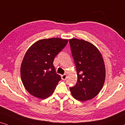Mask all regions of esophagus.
<instances>
[{"label":"esophagus","instance_id":"obj_1","mask_svg":"<svg viewBox=\"0 0 125 125\" xmlns=\"http://www.w3.org/2000/svg\"><path fill=\"white\" fill-rule=\"evenodd\" d=\"M61 77H62V79L63 80H65L67 78V74H63V75H62Z\"/></svg>","mask_w":125,"mask_h":125}]
</instances>
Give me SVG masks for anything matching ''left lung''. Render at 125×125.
<instances>
[{"mask_svg":"<svg viewBox=\"0 0 125 125\" xmlns=\"http://www.w3.org/2000/svg\"><path fill=\"white\" fill-rule=\"evenodd\" d=\"M75 65L77 83L70 88L73 97L80 101L91 100L100 92L104 83L105 68L100 52L91 42L69 40Z\"/></svg>","mask_w":125,"mask_h":125,"instance_id":"8db88e82","label":"left lung"}]
</instances>
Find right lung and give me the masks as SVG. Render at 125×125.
I'll list each match as a JSON object with an SVG mask.
<instances>
[{
  "mask_svg": "<svg viewBox=\"0 0 125 125\" xmlns=\"http://www.w3.org/2000/svg\"><path fill=\"white\" fill-rule=\"evenodd\" d=\"M67 42L60 38L42 39L27 50L21 66V77L31 95L44 99L53 94L61 80L55 72L53 60Z\"/></svg>",
  "mask_w": 125,
  "mask_h": 125,
  "instance_id": "right-lung-1",
  "label": "right lung"
}]
</instances>
